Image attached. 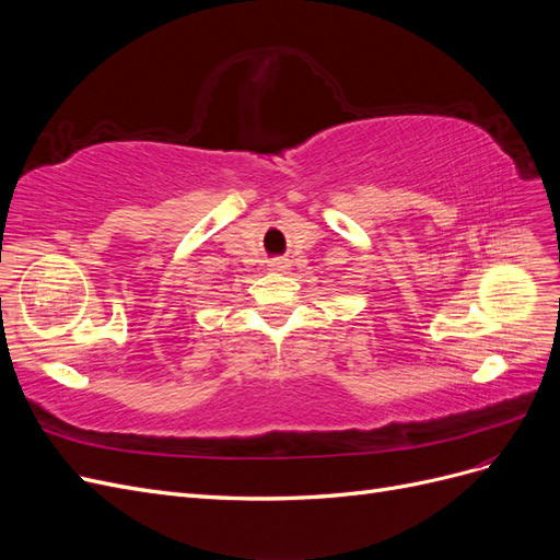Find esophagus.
<instances>
[{"label":"esophagus","mask_w":560,"mask_h":560,"mask_svg":"<svg viewBox=\"0 0 560 560\" xmlns=\"http://www.w3.org/2000/svg\"><path fill=\"white\" fill-rule=\"evenodd\" d=\"M270 270H278V273H287V270H290V261H287V259H276L273 264H270Z\"/></svg>","instance_id":"34e87169"}]
</instances>
